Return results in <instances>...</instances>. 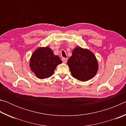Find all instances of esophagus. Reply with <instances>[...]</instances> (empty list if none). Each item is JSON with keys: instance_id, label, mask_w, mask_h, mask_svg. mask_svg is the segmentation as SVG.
<instances>
[{"instance_id": "1", "label": "esophagus", "mask_w": 126, "mask_h": 126, "mask_svg": "<svg viewBox=\"0 0 126 126\" xmlns=\"http://www.w3.org/2000/svg\"><path fill=\"white\" fill-rule=\"evenodd\" d=\"M62 60L63 63H66V62H67V58H62Z\"/></svg>"}]
</instances>
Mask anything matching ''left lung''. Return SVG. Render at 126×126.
I'll return each instance as SVG.
<instances>
[{
    "label": "left lung",
    "instance_id": "1",
    "mask_svg": "<svg viewBox=\"0 0 126 126\" xmlns=\"http://www.w3.org/2000/svg\"><path fill=\"white\" fill-rule=\"evenodd\" d=\"M67 64L72 76L82 82L93 78L98 69V63L95 55L89 49L80 47L74 49Z\"/></svg>",
    "mask_w": 126,
    "mask_h": 126
}]
</instances>
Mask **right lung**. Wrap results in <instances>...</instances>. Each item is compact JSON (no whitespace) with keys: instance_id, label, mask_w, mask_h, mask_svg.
<instances>
[{"instance_id":"right-lung-1","label":"right lung","mask_w":126,"mask_h":126,"mask_svg":"<svg viewBox=\"0 0 126 126\" xmlns=\"http://www.w3.org/2000/svg\"><path fill=\"white\" fill-rule=\"evenodd\" d=\"M62 63L58 55L48 47L35 49L30 58L29 66L32 72L39 79L49 77L54 73L57 66Z\"/></svg>"}]
</instances>
